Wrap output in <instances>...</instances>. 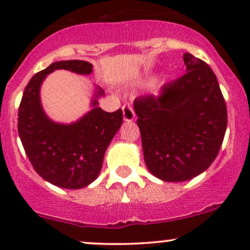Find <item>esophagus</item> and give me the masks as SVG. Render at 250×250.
I'll use <instances>...</instances> for the list:
<instances>
[{"mask_svg": "<svg viewBox=\"0 0 250 250\" xmlns=\"http://www.w3.org/2000/svg\"><path fill=\"white\" fill-rule=\"evenodd\" d=\"M122 110H123V119H125V121L127 122L133 121L135 119V113H134L133 107H131L130 104H125L123 105Z\"/></svg>", "mask_w": 250, "mask_h": 250, "instance_id": "obj_1", "label": "esophagus"}]
</instances>
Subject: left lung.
<instances>
[{
	"label": "left lung",
	"mask_w": 250,
	"mask_h": 250,
	"mask_svg": "<svg viewBox=\"0 0 250 250\" xmlns=\"http://www.w3.org/2000/svg\"><path fill=\"white\" fill-rule=\"evenodd\" d=\"M183 62L185 75L166 83L157 96L134 101L146 165L167 182L190 180L208 169L219 154L228 121L211 68L189 53Z\"/></svg>",
	"instance_id": "obj_1"
}]
</instances>
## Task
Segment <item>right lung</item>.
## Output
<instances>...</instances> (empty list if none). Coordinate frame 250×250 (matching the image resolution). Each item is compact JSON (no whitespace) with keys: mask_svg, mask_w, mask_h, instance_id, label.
<instances>
[{"mask_svg":"<svg viewBox=\"0 0 250 250\" xmlns=\"http://www.w3.org/2000/svg\"><path fill=\"white\" fill-rule=\"evenodd\" d=\"M56 69L90 74L87 61L70 60L51 63L35 74L24 89L19 107L20 139L34 169L51 185L65 189H80L90 185L101 171L109 143L123 122L122 109L107 113L97 107L71 125L53 122L43 111L40 87L44 77ZM102 89L96 96L103 95Z\"/></svg>","mask_w":250,"mask_h":250,"instance_id":"obj_1","label":"right lung"}]
</instances>
